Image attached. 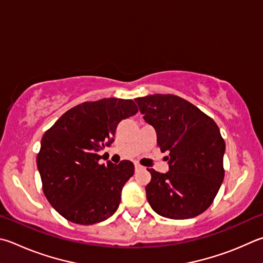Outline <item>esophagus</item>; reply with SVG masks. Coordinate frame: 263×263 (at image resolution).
Masks as SVG:
<instances>
[{
    "mask_svg": "<svg viewBox=\"0 0 263 263\" xmlns=\"http://www.w3.org/2000/svg\"><path fill=\"white\" fill-rule=\"evenodd\" d=\"M135 168H136V170H139V169H142V166H141L140 164L136 163V164H135Z\"/></svg>",
    "mask_w": 263,
    "mask_h": 263,
    "instance_id": "1",
    "label": "esophagus"
}]
</instances>
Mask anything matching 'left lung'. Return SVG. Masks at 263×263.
I'll return each instance as SVG.
<instances>
[{
    "mask_svg": "<svg viewBox=\"0 0 263 263\" xmlns=\"http://www.w3.org/2000/svg\"><path fill=\"white\" fill-rule=\"evenodd\" d=\"M144 119L155 128L166 156L165 174L148 169L146 197L153 211L173 219L202 214L213 203L224 178L226 142L214 119L173 94L135 99Z\"/></svg>",
    "mask_w": 263,
    "mask_h": 263,
    "instance_id": "left-lung-1",
    "label": "left lung"
}]
</instances>
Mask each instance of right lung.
<instances>
[{"label":"right lung","mask_w":263,"mask_h":263,"mask_svg":"<svg viewBox=\"0 0 263 263\" xmlns=\"http://www.w3.org/2000/svg\"><path fill=\"white\" fill-rule=\"evenodd\" d=\"M137 112L132 100L84 102L45 132L36 157L42 190L68 221L90 226L117 211L122 189L135 174V165L126 160L100 164L98 152L111 145L118 123Z\"/></svg>","instance_id":"add662e5"}]
</instances>
